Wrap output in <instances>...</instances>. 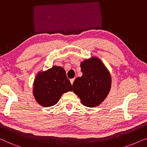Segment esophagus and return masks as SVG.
<instances>
[{"instance_id":"obj_1","label":"esophagus","mask_w":147,"mask_h":147,"mask_svg":"<svg viewBox=\"0 0 147 147\" xmlns=\"http://www.w3.org/2000/svg\"><path fill=\"white\" fill-rule=\"evenodd\" d=\"M70 83H71V84L72 85V84H73V83H74V81H75V79H71L70 80Z\"/></svg>"}]
</instances>
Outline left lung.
Segmentation results:
<instances>
[{"mask_svg":"<svg viewBox=\"0 0 147 147\" xmlns=\"http://www.w3.org/2000/svg\"><path fill=\"white\" fill-rule=\"evenodd\" d=\"M83 75L74 81L73 91L87 107H95L104 101L111 89L109 70L98 58L92 57L81 63Z\"/></svg>","mask_w":147,"mask_h":147,"instance_id":"obj_1","label":"left lung"}]
</instances>
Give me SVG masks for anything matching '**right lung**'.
Instances as JSON below:
<instances>
[{"label": "right lung", "mask_w": 147, "mask_h": 147, "mask_svg": "<svg viewBox=\"0 0 147 147\" xmlns=\"http://www.w3.org/2000/svg\"><path fill=\"white\" fill-rule=\"evenodd\" d=\"M72 91V86L62 67L54 66L38 72L34 83L33 94L43 107H51L58 103L62 94Z\"/></svg>", "instance_id": "add662e5"}]
</instances>
